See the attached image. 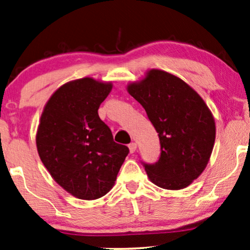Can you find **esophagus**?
<instances>
[{"label": "esophagus", "mask_w": 250, "mask_h": 250, "mask_svg": "<svg viewBox=\"0 0 250 250\" xmlns=\"http://www.w3.org/2000/svg\"><path fill=\"white\" fill-rule=\"evenodd\" d=\"M129 150H130V152H131V154H133V152L137 150V144L136 143L130 144L129 145Z\"/></svg>", "instance_id": "34e87169"}]
</instances>
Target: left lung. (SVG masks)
Here are the masks:
<instances>
[{
	"mask_svg": "<svg viewBox=\"0 0 250 250\" xmlns=\"http://www.w3.org/2000/svg\"><path fill=\"white\" fill-rule=\"evenodd\" d=\"M126 89L143 105L161 141L158 162L144 164L149 180L162 188H185L206 169L212 154L211 111L189 85L164 70H148Z\"/></svg>",
	"mask_w": 250,
	"mask_h": 250,
	"instance_id": "left-lung-1",
	"label": "left lung"
}]
</instances>
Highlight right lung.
<instances>
[{
    "label": "right lung",
    "mask_w": 250,
    "mask_h": 250,
    "mask_svg": "<svg viewBox=\"0 0 250 250\" xmlns=\"http://www.w3.org/2000/svg\"><path fill=\"white\" fill-rule=\"evenodd\" d=\"M112 83L84 77L59 87L43 107L36 136L51 177L77 199L95 200L112 188L129 148L113 141L98 110Z\"/></svg>",
    "instance_id": "obj_1"
}]
</instances>
